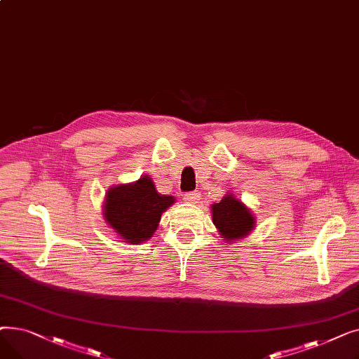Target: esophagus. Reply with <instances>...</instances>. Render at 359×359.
Wrapping results in <instances>:
<instances>
[{
  "label": "esophagus",
  "instance_id": "obj_1",
  "mask_svg": "<svg viewBox=\"0 0 359 359\" xmlns=\"http://www.w3.org/2000/svg\"><path fill=\"white\" fill-rule=\"evenodd\" d=\"M199 198H201V194H199L198 191H195V192H187V194L183 195V199H184L186 202H196V201H199Z\"/></svg>",
  "mask_w": 359,
  "mask_h": 359
}]
</instances>
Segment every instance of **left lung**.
Masks as SVG:
<instances>
[{"instance_id":"left-lung-1","label":"left lung","mask_w":359,"mask_h":359,"mask_svg":"<svg viewBox=\"0 0 359 359\" xmlns=\"http://www.w3.org/2000/svg\"><path fill=\"white\" fill-rule=\"evenodd\" d=\"M212 219L225 240H237L248 236L255 225V217L233 195H225L212 205Z\"/></svg>"}]
</instances>
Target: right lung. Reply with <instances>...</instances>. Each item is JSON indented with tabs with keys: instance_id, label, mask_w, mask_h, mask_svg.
Listing matches in <instances>:
<instances>
[{
	"instance_id": "add662e5",
	"label": "right lung",
	"mask_w": 359,
	"mask_h": 359,
	"mask_svg": "<svg viewBox=\"0 0 359 359\" xmlns=\"http://www.w3.org/2000/svg\"><path fill=\"white\" fill-rule=\"evenodd\" d=\"M175 198L160 195L153 180L142 176L132 184L111 187L104 203V219L128 243H142L157 230L161 214Z\"/></svg>"
}]
</instances>
